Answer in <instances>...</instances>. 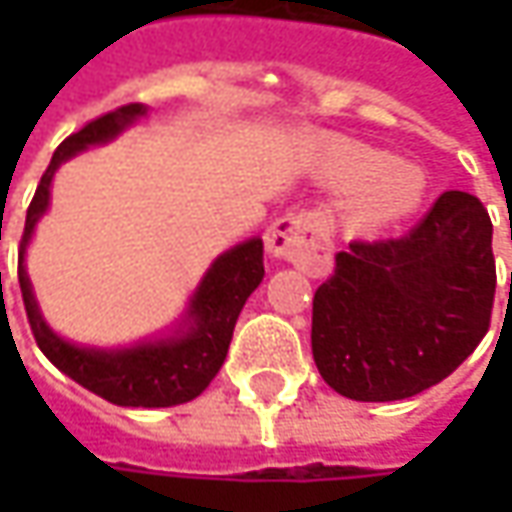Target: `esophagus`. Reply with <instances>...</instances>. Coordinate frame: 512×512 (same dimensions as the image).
Instances as JSON below:
<instances>
[{
    "mask_svg": "<svg viewBox=\"0 0 512 512\" xmlns=\"http://www.w3.org/2000/svg\"><path fill=\"white\" fill-rule=\"evenodd\" d=\"M265 245L270 256L287 259L299 267L325 265L327 256H330L327 219L319 210L287 213L267 230Z\"/></svg>",
    "mask_w": 512,
    "mask_h": 512,
    "instance_id": "1",
    "label": "esophagus"
}]
</instances>
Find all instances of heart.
<instances>
[{
	"instance_id": "obj_1",
	"label": "heart",
	"mask_w": 512,
	"mask_h": 512,
	"mask_svg": "<svg viewBox=\"0 0 512 512\" xmlns=\"http://www.w3.org/2000/svg\"><path fill=\"white\" fill-rule=\"evenodd\" d=\"M336 162L342 168L344 179L359 182L364 176H370L373 169L382 167L384 159L382 153H376V150L344 148L336 153ZM422 193V170L407 165V162L384 165L383 170L373 174V179L359 190V213H362L364 225L390 227L402 222L419 207Z\"/></svg>"
}]
</instances>
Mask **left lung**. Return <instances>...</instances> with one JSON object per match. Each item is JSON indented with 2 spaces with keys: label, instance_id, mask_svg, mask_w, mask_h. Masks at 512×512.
<instances>
[{
  "label": "left lung",
  "instance_id": "obj_1",
  "mask_svg": "<svg viewBox=\"0 0 512 512\" xmlns=\"http://www.w3.org/2000/svg\"><path fill=\"white\" fill-rule=\"evenodd\" d=\"M493 225L447 190L402 239L350 242L313 296V359L356 402L410 399L447 379L490 327Z\"/></svg>",
  "mask_w": 512,
  "mask_h": 512
}]
</instances>
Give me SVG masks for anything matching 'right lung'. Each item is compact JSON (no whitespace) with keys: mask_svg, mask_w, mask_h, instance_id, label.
<instances>
[{"mask_svg":"<svg viewBox=\"0 0 512 512\" xmlns=\"http://www.w3.org/2000/svg\"><path fill=\"white\" fill-rule=\"evenodd\" d=\"M145 116H148L145 105L110 110L88 122L79 133L68 136L56 148L28 207L25 233L19 242V287H22L33 339L65 376L119 407H173L196 399L225 364L236 319L245 307L247 296L265 279L262 239H247L242 245L230 247L207 267L202 282L187 302L185 316L173 327V333L130 347H113V350L82 347L53 333L39 310L25 270L30 236L36 230V222L48 210L50 182L59 165L88 150L90 145H105L116 139L122 130Z\"/></svg>","mask_w":512,"mask_h":512,"instance_id":"obj_1","label":"right lung"}]
</instances>
